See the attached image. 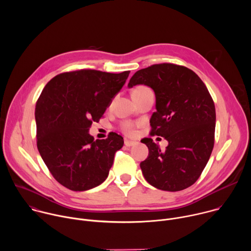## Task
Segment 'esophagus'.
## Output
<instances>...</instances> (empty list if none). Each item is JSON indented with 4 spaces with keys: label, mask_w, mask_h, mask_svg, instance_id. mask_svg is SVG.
Segmentation results:
<instances>
[{
    "label": "esophagus",
    "mask_w": 251,
    "mask_h": 251,
    "mask_svg": "<svg viewBox=\"0 0 251 251\" xmlns=\"http://www.w3.org/2000/svg\"><path fill=\"white\" fill-rule=\"evenodd\" d=\"M124 144H125V146H127V147H132V146H134V145L137 144V142H135V141H130V140H125V141H124Z\"/></svg>",
    "instance_id": "1"
}]
</instances>
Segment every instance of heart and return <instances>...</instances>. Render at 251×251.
<instances>
[{"instance_id":"1","label":"heart","mask_w":251,"mask_h":251,"mask_svg":"<svg viewBox=\"0 0 251 251\" xmlns=\"http://www.w3.org/2000/svg\"><path fill=\"white\" fill-rule=\"evenodd\" d=\"M147 89H149V88L146 87V86L140 85V86L136 87V88L133 90L132 95H136V94L141 93V92L145 91V90H147ZM136 126H137V124H135V123H133V122H131V121H125V122H123V123L121 124L120 129H121V131H122L124 134L129 135V136H133V135H135V133H136V131H135Z\"/></svg>"}]
</instances>
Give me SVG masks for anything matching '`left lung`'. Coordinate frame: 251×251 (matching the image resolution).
<instances>
[{"instance_id":"8db88e82","label":"left lung","mask_w":251,"mask_h":251,"mask_svg":"<svg viewBox=\"0 0 251 251\" xmlns=\"http://www.w3.org/2000/svg\"><path fill=\"white\" fill-rule=\"evenodd\" d=\"M137 84L148 85L155 91L157 111L150 119V133L169 142L166 150L161 151L152 138L143 139L149 156L140 164L142 173L159 190H185L197 182L213 149V100L192 69L174 63L138 70L128 86Z\"/></svg>"}]
</instances>
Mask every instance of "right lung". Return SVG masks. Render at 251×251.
<instances>
[{
  "label": "right lung",
  "mask_w": 251,
  "mask_h": 251,
  "mask_svg": "<svg viewBox=\"0 0 251 251\" xmlns=\"http://www.w3.org/2000/svg\"><path fill=\"white\" fill-rule=\"evenodd\" d=\"M130 71L109 74L80 69L50 79L35 104L37 146L49 171L63 187L82 192L103 183L123 147L122 136L94 140L88 130L98 122Z\"/></svg>",
  "instance_id": "add662e5"
}]
</instances>
